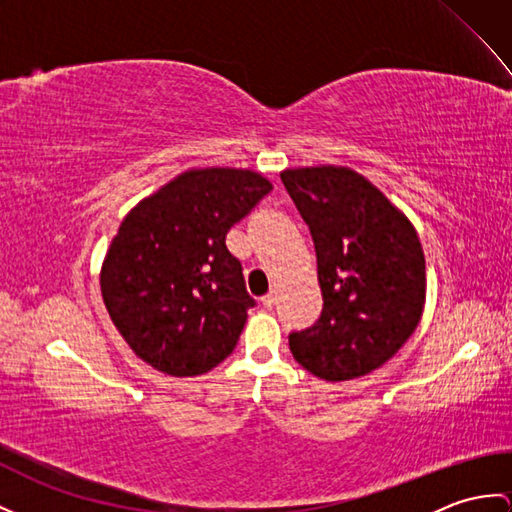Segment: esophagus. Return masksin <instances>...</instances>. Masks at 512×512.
Masks as SVG:
<instances>
[{"instance_id": "esophagus-1", "label": "esophagus", "mask_w": 512, "mask_h": 512, "mask_svg": "<svg viewBox=\"0 0 512 512\" xmlns=\"http://www.w3.org/2000/svg\"><path fill=\"white\" fill-rule=\"evenodd\" d=\"M260 302H263V306H265L267 310H271L273 306H276V297H273V295L269 293V295H265L263 299H260Z\"/></svg>"}]
</instances>
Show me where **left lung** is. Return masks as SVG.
<instances>
[{"mask_svg":"<svg viewBox=\"0 0 512 512\" xmlns=\"http://www.w3.org/2000/svg\"><path fill=\"white\" fill-rule=\"evenodd\" d=\"M317 252L323 310L289 334L291 354L328 382L367 376L393 358L419 326L426 258L413 223L350 167L280 173Z\"/></svg>","mask_w":512,"mask_h":512,"instance_id":"obj_1","label":"left lung"}]
</instances>
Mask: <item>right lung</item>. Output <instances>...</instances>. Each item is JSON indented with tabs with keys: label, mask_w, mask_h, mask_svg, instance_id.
Returning <instances> with one entry per match:
<instances>
[{
	"label": "right lung",
	"mask_w": 512,
	"mask_h": 512,
	"mask_svg": "<svg viewBox=\"0 0 512 512\" xmlns=\"http://www.w3.org/2000/svg\"><path fill=\"white\" fill-rule=\"evenodd\" d=\"M271 189L249 169H191L121 221L99 286L115 328L147 365L193 378L234 352L256 302L226 234Z\"/></svg>",
	"instance_id": "1"
}]
</instances>
